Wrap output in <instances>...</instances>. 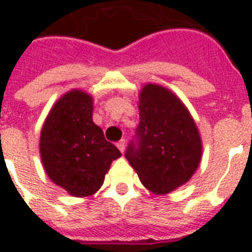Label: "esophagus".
<instances>
[{"label":"esophagus","instance_id":"esophagus-1","mask_svg":"<svg viewBox=\"0 0 252 252\" xmlns=\"http://www.w3.org/2000/svg\"><path fill=\"white\" fill-rule=\"evenodd\" d=\"M116 146L119 148V150L122 152V153H124V150H126V140L123 138V140H120V141L116 144Z\"/></svg>","mask_w":252,"mask_h":252}]
</instances>
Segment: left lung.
<instances>
[{
	"mask_svg": "<svg viewBox=\"0 0 252 252\" xmlns=\"http://www.w3.org/2000/svg\"><path fill=\"white\" fill-rule=\"evenodd\" d=\"M140 124L126 158L150 192L166 195L191 179L203 144L184 103L161 85L148 84L138 94Z\"/></svg>",
	"mask_w": 252,
	"mask_h": 252,
	"instance_id": "8db88e82",
	"label": "left lung"
}]
</instances>
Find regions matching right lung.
<instances>
[{"instance_id": "add662e5", "label": "right lung", "mask_w": 252, "mask_h": 252, "mask_svg": "<svg viewBox=\"0 0 252 252\" xmlns=\"http://www.w3.org/2000/svg\"><path fill=\"white\" fill-rule=\"evenodd\" d=\"M93 96L78 89L65 93L49 111L40 132V158L53 183L76 197L102 187L122 153L93 122Z\"/></svg>"}]
</instances>
